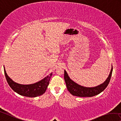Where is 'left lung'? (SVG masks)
<instances>
[{"instance_id": "1", "label": "left lung", "mask_w": 121, "mask_h": 121, "mask_svg": "<svg viewBox=\"0 0 121 121\" xmlns=\"http://www.w3.org/2000/svg\"><path fill=\"white\" fill-rule=\"evenodd\" d=\"M112 72V67L106 80L103 83L94 87H86L78 85L70 79L65 70L64 72V78L68 91L72 95L78 97H92L99 94L106 88L110 82Z\"/></svg>"}]
</instances>
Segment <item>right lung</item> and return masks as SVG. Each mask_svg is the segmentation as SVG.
Segmentation results:
<instances>
[{
	"label": "right lung",
	"mask_w": 121,
	"mask_h": 121,
	"mask_svg": "<svg viewBox=\"0 0 121 121\" xmlns=\"http://www.w3.org/2000/svg\"><path fill=\"white\" fill-rule=\"evenodd\" d=\"M4 73L7 83L13 91L19 95L30 97H37L45 93L52 75V73H51L49 75L35 83L30 85H21L13 81L7 75L5 67Z\"/></svg>",
	"instance_id": "right-lung-1"
}]
</instances>
